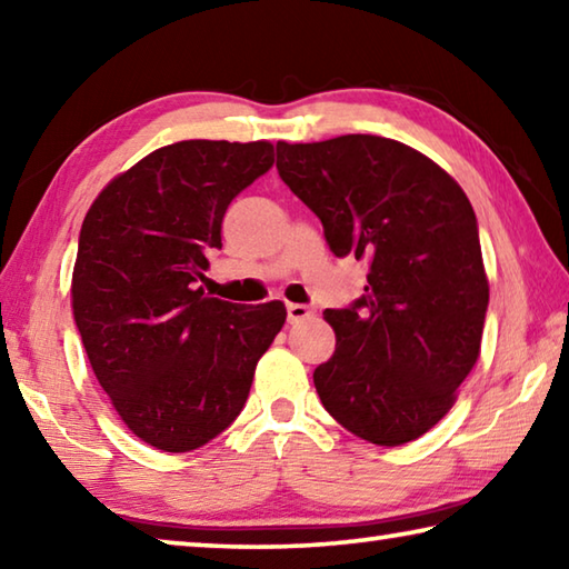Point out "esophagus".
Instances as JSON below:
<instances>
[{
    "label": "esophagus",
    "mask_w": 569,
    "mask_h": 569,
    "mask_svg": "<svg viewBox=\"0 0 569 569\" xmlns=\"http://www.w3.org/2000/svg\"><path fill=\"white\" fill-rule=\"evenodd\" d=\"M288 323H303L308 319H313V308L303 306V303H288Z\"/></svg>",
    "instance_id": "34e87169"
}]
</instances>
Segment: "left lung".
Masks as SVG:
<instances>
[{
	"label": "left lung",
	"instance_id": "left-lung-1",
	"mask_svg": "<svg viewBox=\"0 0 569 569\" xmlns=\"http://www.w3.org/2000/svg\"><path fill=\"white\" fill-rule=\"evenodd\" d=\"M276 156L333 256L369 261L366 293L323 313L336 351L313 371L321 403L371 445L419 439L479 359L489 283L469 198L437 162L379 134L278 142Z\"/></svg>",
	"mask_w": 569,
	"mask_h": 569
}]
</instances>
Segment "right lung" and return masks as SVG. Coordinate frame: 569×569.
I'll use <instances>...</instances> for the list:
<instances>
[{
  "instance_id": "right-lung-1",
  "label": "right lung",
  "mask_w": 569,
  "mask_h": 569,
  "mask_svg": "<svg viewBox=\"0 0 569 569\" xmlns=\"http://www.w3.org/2000/svg\"><path fill=\"white\" fill-rule=\"evenodd\" d=\"M273 146L182 140L108 182L80 230L72 311L94 377L134 437L162 451L208 445L243 409L256 363L286 323L281 301L210 298V248Z\"/></svg>"
}]
</instances>
